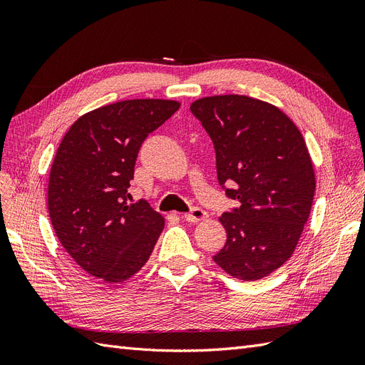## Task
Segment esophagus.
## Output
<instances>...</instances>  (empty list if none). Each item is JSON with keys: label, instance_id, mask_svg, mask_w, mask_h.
Here are the masks:
<instances>
[{"label": "esophagus", "instance_id": "obj_1", "mask_svg": "<svg viewBox=\"0 0 365 365\" xmlns=\"http://www.w3.org/2000/svg\"><path fill=\"white\" fill-rule=\"evenodd\" d=\"M182 217L187 220V222H200V220L207 217V212L200 207H193L189 213H184Z\"/></svg>", "mask_w": 365, "mask_h": 365}]
</instances>
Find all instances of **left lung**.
Segmentation results:
<instances>
[{
	"label": "left lung",
	"instance_id": "obj_1",
	"mask_svg": "<svg viewBox=\"0 0 365 365\" xmlns=\"http://www.w3.org/2000/svg\"><path fill=\"white\" fill-rule=\"evenodd\" d=\"M190 111L213 141L220 187L239 201L219 217L227 242L213 260L244 282L267 277L292 256L311 213L315 173L302 132L247 96L204 97Z\"/></svg>",
	"mask_w": 365,
	"mask_h": 365
}]
</instances>
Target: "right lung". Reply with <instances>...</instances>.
Here are the masks:
<instances>
[{
	"label": "right lung",
	"mask_w": 365,
	"mask_h": 365,
	"mask_svg": "<svg viewBox=\"0 0 365 365\" xmlns=\"http://www.w3.org/2000/svg\"><path fill=\"white\" fill-rule=\"evenodd\" d=\"M180 103L134 98L77 118L48 180V213L62 247L82 269L118 283L143 268L164 228L148 201L128 204L138 150Z\"/></svg>",
	"instance_id": "add662e5"
}]
</instances>
